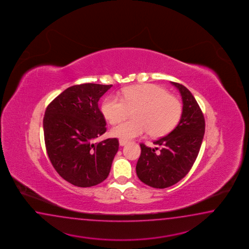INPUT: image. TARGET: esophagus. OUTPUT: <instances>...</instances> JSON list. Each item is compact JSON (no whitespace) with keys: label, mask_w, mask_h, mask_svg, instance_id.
<instances>
[{"label":"esophagus","mask_w":249,"mask_h":249,"mask_svg":"<svg viewBox=\"0 0 249 249\" xmlns=\"http://www.w3.org/2000/svg\"><path fill=\"white\" fill-rule=\"evenodd\" d=\"M127 143H128L127 141H124V140H119V145L121 146H125Z\"/></svg>","instance_id":"esophagus-1"}]
</instances>
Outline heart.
<instances>
[{"label":"heart","mask_w":249,"mask_h":249,"mask_svg":"<svg viewBox=\"0 0 249 249\" xmlns=\"http://www.w3.org/2000/svg\"><path fill=\"white\" fill-rule=\"evenodd\" d=\"M134 118L120 124L111 130L113 136L132 140L149 132L160 137L171 132L180 118V101L165 89L154 84H143L124 89L122 98L111 95L102 105L105 118L117 124L133 110Z\"/></svg>","instance_id":"obj_1"}]
</instances>
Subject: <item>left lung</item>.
<instances>
[{
  "label": "left lung",
  "instance_id": "8db88e82",
  "mask_svg": "<svg viewBox=\"0 0 249 249\" xmlns=\"http://www.w3.org/2000/svg\"><path fill=\"white\" fill-rule=\"evenodd\" d=\"M178 89L183 102L180 121L167 136L154 142L151 148L142 143L136 173L144 184L154 188L175 185L194 165L205 132L204 116L194 95L181 84L171 82Z\"/></svg>",
  "mask_w": 249,
  "mask_h": 249
}]
</instances>
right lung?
Returning a JSON list of instances; mask_svg holds the SVG:
<instances>
[{
	"instance_id": "add662e5",
	"label": "right lung",
	"mask_w": 249,
	"mask_h": 249,
	"mask_svg": "<svg viewBox=\"0 0 249 249\" xmlns=\"http://www.w3.org/2000/svg\"><path fill=\"white\" fill-rule=\"evenodd\" d=\"M111 87L72 86L54 98L45 111L43 130L49 160L59 175L76 186L90 187L105 180L118 150L117 138L93 142L106 132L98 102Z\"/></svg>"
}]
</instances>
